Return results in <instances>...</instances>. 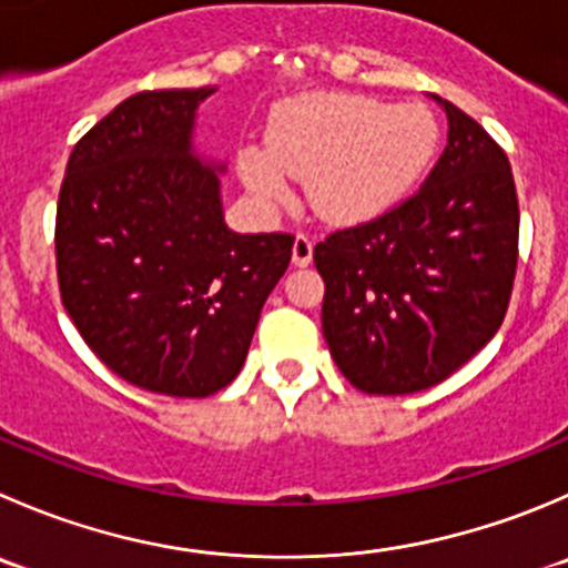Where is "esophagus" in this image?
Instances as JSON below:
<instances>
[{"label":"esophagus","mask_w":568,"mask_h":568,"mask_svg":"<svg viewBox=\"0 0 568 568\" xmlns=\"http://www.w3.org/2000/svg\"><path fill=\"white\" fill-rule=\"evenodd\" d=\"M291 261H294V266H300V268L311 266L313 241L307 239V235H296L294 239V246H291Z\"/></svg>","instance_id":"34e87169"}]
</instances>
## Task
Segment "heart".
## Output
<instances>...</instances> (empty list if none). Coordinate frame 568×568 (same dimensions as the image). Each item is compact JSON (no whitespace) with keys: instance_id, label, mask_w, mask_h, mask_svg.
<instances>
[{"instance_id":"obj_1","label":"heart","mask_w":568,"mask_h":568,"mask_svg":"<svg viewBox=\"0 0 568 568\" xmlns=\"http://www.w3.org/2000/svg\"><path fill=\"white\" fill-rule=\"evenodd\" d=\"M438 121L424 104H385L357 93H305L268 121V150L239 152V174L261 205L305 183L311 211L327 224L379 216L418 183L438 150Z\"/></svg>"}]
</instances>
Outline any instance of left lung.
<instances>
[{
  "instance_id": "obj_1",
  "label": "left lung",
  "mask_w": 568,
  "mask_h": 568,
  "mask_svg": "<svg viewBox=\"0 0 568 568\" xmlns=\"http://www.w3.org/2000/svg\"><path fill=\"white\" fill-rule=\"evenodd\" d=\"M447 146L422 189L313 250L335 366L366 394H416L477 355L503 324L519 255V200L503 146L433 97Z\"/></svg>"
}]
</instances>
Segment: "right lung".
Returning a JSON list of instances; mask_svg holds the SVG:
<instances>
[{
  "label": "right lung",
  "instance_id": "1",
  "mask_svg": "<svg viewBox=\"0 0 568 568\" xmlns=\"http://www.w3.org/2000/svg\"><path fill=\"white\" fill-rule=\"evenodd\" d=\"M216 88L141 91L71 150L54 222L65 313L126 383L211 396L241 372L294 235L224 224L222 163L194 150Z\"/></svg>",
  "mask_w": 568,
  "mask_h": 568
}]
</instances>
